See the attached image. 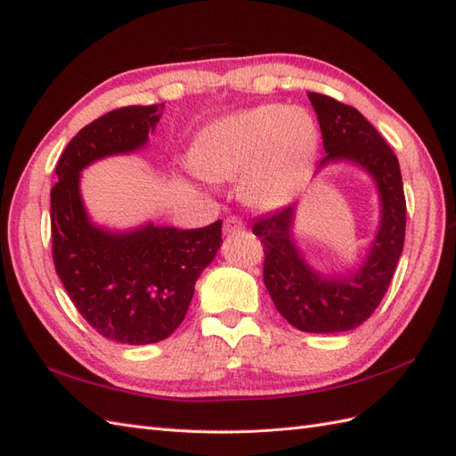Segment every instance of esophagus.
<instances>
[{
	"label": "esophagus",
	"instance_id": "34e87169",
	"mask_svg": "<svg viewBox=\"0 0 456 456\" xmlns=\"http://www.w3.org/2000/svg\"><path fill=\"white\" fill-rule=\"evenodd\" d=\"M241 230H245V224L241 223L240 218L228 216V218L224 220V233H236V232H241Z\"/></svg>",
	"mask_w": 456,
	"mask_h": 456
}]
</instances>
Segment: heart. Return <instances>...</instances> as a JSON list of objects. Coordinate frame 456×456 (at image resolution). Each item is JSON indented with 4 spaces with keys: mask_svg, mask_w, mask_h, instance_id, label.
I'll list each match as a JSON object with an SVG mask.
<instances>
[{
    "mask_svg": "<svg viewBox=\"0 0 456 456\" xmlns=\"http://www.w3.org/2000/svg\"><path fill=\"white\" fill-rule=\"evenodd\" d=\"M320 146V129L305 108L260 106L207 126L196 142L194 165L209 181L241 176V198L258 209L289 200Z\"/></svg>",
    "mask_w": 456,
    "mask_h": 456,
    "instance_id": "heart-1",
    "label": "heart"
}]
</instances>
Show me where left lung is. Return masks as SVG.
<instances>
[{"instance_id":"8db88e82","label":"left lung","mask_w":456,"mask_h":456,"mask_svg":"<svg viewBox=\"0 0 456 456\" xmlns=\"http://www.w3.org/2000/svg\"><path fill=\"white\" fill-rule=\"evenodd\" d=\"M308 99L327 151L317 171L348 161L370 175L380 198L377 236L354 273L325 275L308 265L293 238L297 203L256 218L253 233L265 247V285L285 320L305 333H344L369 320L388 291L405 241V194L392 148L355 108L320 93Z\"/></svg>"}]
</instances>
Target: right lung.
Listing matches in <instances>:
<instances>
[{
  "instance_id": "obj_1",
  "label": "right lung",
  "mask_w": 456,
  "mask_h": 456,
  "mask_svg": "<svg viewBox=\"0 0 456 456\" xmlns=\"http://www.w3.org/2000/svg\"><path fill=\"white\" fill-rule=\"evenodd\" d=\"M163 106L118 108L89 123L62 151L51 190L53 260L68 297L96 333L133 346L167 338L183 323L200 273L223 243V220L194 230L148 223L112 232L86 211L81 171L144 148Z\"/></svg>"
}]
</instances>
